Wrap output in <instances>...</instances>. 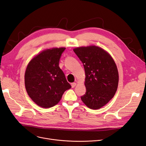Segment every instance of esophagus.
I'll use <instances>...</instances> for the list:
<instances>
[{"label": "esophagus", "instance_id": "34e87169", "mask_svg": "<svg viewBox=\"0 0 146 146\" xmlns=\"http://www.w3.org/2000/svg\"><path fill=\"white\" fill-rule=\"evenodd\" d=\"M76 85H77L76 83H75V82L72 83H71V86H72V88H74L75 86H76Z\"/></svg>", "mask_w": 146, "mask_h": 146}]
</instances>
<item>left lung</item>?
<instances>
[{
    "mask_svg": "<svg viewBox=\"0 0 146 146\" xmlns=\"http://www.w3.org/2000/svg\"><path fill=\"white\" fill-rule=\"evenodd\" d=\"M82 61L85 71L86 92L81 99L88 108L98 110L115 94L119 83V73L115 61L108 52L91 45L74 48Z\"/></svg>",
    "mask_w": 146,
    "mask_h": 146,
    "instance_id": "obj_1",
    "label": "left lung"
}]
</instances>
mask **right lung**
<instances>
[{
    "mask_svg": "<svg viewBox=\"0 0 146 146\" xmlns=\"http://www.w3.org/2000/svg\"><path fill=\"white\" fill-rule=\"evenodd\" d=\"M65 47L43 50L31 60L27 66L25 86L34 102L42 108L54 107L60 101L65 91L71 88L59 67Z\"/></svg>",
    "mask_w": 146,
    "mask_h": 146,
    "instance_id": "obj_1",
    "label": "right lung"
}]
</instances>
